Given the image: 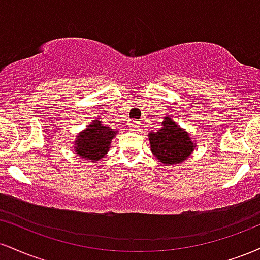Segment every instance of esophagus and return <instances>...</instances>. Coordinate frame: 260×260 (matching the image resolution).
I'll use <instances>...</instances> for the list:
<instances>
[{
  "instance_id": "esophagus-1",
  "label": "esophagus",
  "mask_w": 260,
  "mask_h": 260,
  "mask_svg": "<svg viewBox=\"0 0 260 260\" xmlns=\"http://www.w3.org/2000/svg\"><path fill=\"white\" fill-rule=\"evenodd\" d=\"M128 124H129V126H128V127H129L131 128V129H137V128H138L139 127V121L138 120H131L129 122H128Z\"/></svg>"
}]
</instances>
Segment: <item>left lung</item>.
<instances>
[{"label":"left lung","instance_id":"1","mask_svg":"<svg viewBox=\"0 0 260 260\" xmlns=\"http://www.w3.org/2000/svg\"><path fill=\"white\" fill-rule=\"evenodd\" d=\"M151 151L166 165L182 162L193 150V142L186 131L181 129L170 117L162 121V128L149 136Z\"/></svg>","mask_w":260,"mask_h":260}]
</instances>
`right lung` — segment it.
Segmentation results:
<instances>
[{
	"label": "right lung",
	"instance_id": "add662e5",
	"mask_svg": "<svg viewBox=\"0 0 260 260\" xmlns=\"http://www.w3.org/2000/svg\"><path fill=\"white\" fill-rule=\"evenodd\" d=\"M116 136V131L103 124L101 120H95L84 132L77 138L76 151L85 160L98 161L109 151L110 143Z\"/></svg>",
	"mask_w": 260,
	"mask_h": 260
}]
</instances>
